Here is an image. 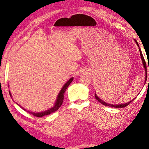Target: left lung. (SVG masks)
<instances>
[{
	"instance_id": "8db88e82",
	"label": "left lung",
	"mask_w": 149,
	"mask_h": 149,
	"mask_svg": "<svg viewBox=\"0 0 149 149\" xmlns=\"http://www.w3.org/2000/svg\"><path fill=\"white\" fill-rule=\"evenodd\" d=\"M134 40H135V42H136V43H137V46H138V47H139V52H140V55H141V60H142V63H143V67H144V69H145V73H146L145 83H146V81H147V64H146V62L145 60H144L143 56V55H142V52H141V48H140V47H139V44H138V42H137V40H135V39H134ZM148 70H149V65H148ZM148 82H149V79H148ZM99 96H100V94H99ZM94 96H95V97H96V100H97L99 102H100V103H101L102 104L104 105V106H106L113 107H116V108H123V107H124L127 106L130 102H132L134 101V100L135 99V98H134V99H133L132 100H131V101H129V102H127V103L121 104H108V103H106V102H104V101H102V100H101V99H100V96H98L97 95V94L96 93V92H95V94H94Z\"/></svg>"
}]
</instances>
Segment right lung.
I'll use <instances>...</instances> for the list:
<instances>
[{
    "instance_id": "right-lung-1",
    "label": "right lung",
    "mask_w": 149,
    "mask_h": 149,
    "mask_svg": "<svg viewBox=\"0 0 149 149\" xmlns=\"http://www.w3.org/2000/svg\"><path fill=\"white\" fill-rule=\"evenodd\" d=\"M73 78H71L65 84V85L61 88V91H60L59 94H58L57 99H56V102L55 103V105L53 106V107L50 108V109H49L46 110V111H42L41 112H30V111H27L28 112H29V113H30L31 114H32V115H33V116H35L36 117H37V118H41V117H43L44 116H47V115H48V114H50L53 113V112L56 111L61 107V106L62 105L63 102V100H64V94H65V92L66 91V89H67V88L68 87V86L70 84V83L72 81H73ZM9 94H10V96L12 97V95H11V93H10V91H9ZM18 105L20 106L19 104H18ZM22 108L24 111H26V109H24L23 107H22Z\"/></svg>"
}]
</instances>
